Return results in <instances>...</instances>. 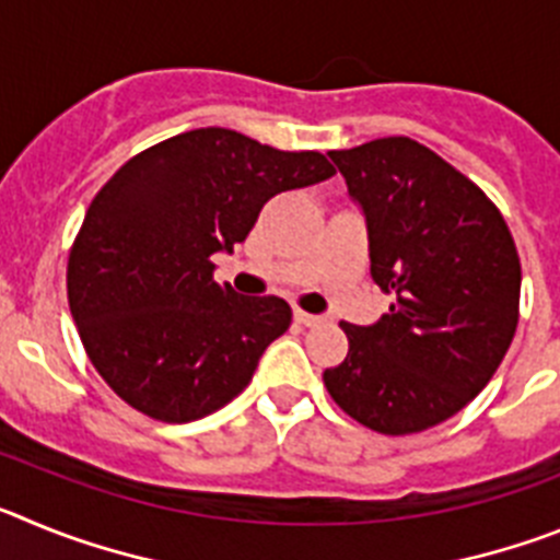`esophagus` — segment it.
Listing matches in <instances>:
<instances>
[{
    "label": "esophagus",
    "instance_id": "34e87169",
    "mask_svg": "<svg viewBox=\"0 0 560 560\" xmlns=\"http://www.w3.org/2000/svg\"><path fill=\"white\" fill-rule=\"evenodd\" d=\"M294 319L300 325H305V328H314V325H319V323H325L323 316H316V314H308V311H300L296 308L294 311Z\"/></svg>",
    "mask_w": 560,
    "mask_h": 560
}]
</instances>
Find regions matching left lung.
Returning <instances> with one entry per match:
<instances>
[{
  "label": "left lung",
  "mask_w": 560,
  "mask_h": 560,
  "mask_svg": "<svg viewBox=\"0 0 560 560\" xmlns=\"http://www.w3.org/2000/svg\"><path fill=\"white\" fill-rule=\"evenodd\" d=\"M330 160L368 215L370 275L393 305L368 328L341 323L348 355L325 370V387L373 432H427L471 404L511 348L516 241L482 187L409 137Z\"/></svg>",
  "instance_id": "left-lung-1"
}]
</instances>
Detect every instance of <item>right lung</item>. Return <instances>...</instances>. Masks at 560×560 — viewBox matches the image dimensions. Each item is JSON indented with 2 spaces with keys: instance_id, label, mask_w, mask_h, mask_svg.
I'll list each match as a JSON object with an SVG mask.
<instances>
[{
  "instance_id": "obj_1",
  "label": "right lung",
  "mask_w": 560,
  "mask_h": 560,
  "mask_svg": "<svg viewBox=\"0 0 560 560\" xmlns=\"http://www.w3.org/2000/svg\"><path fill=\"white\" fill-rule=\"evenodd\" d=\"M334 173L319 151H277L230 128L176 133L114 173L67 264L69 311L114 395L187 423L244 393L291 308L219 285L210 257L241 244L277 192Z\"/></svg>"
}]
</instances>
